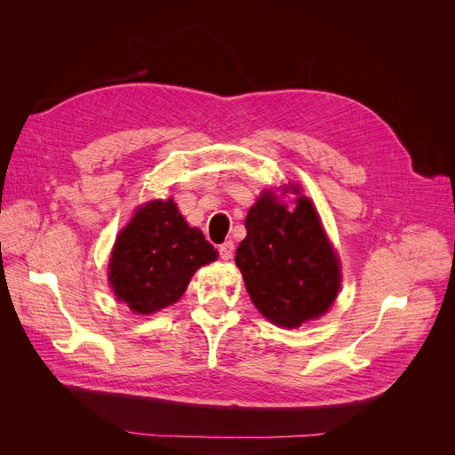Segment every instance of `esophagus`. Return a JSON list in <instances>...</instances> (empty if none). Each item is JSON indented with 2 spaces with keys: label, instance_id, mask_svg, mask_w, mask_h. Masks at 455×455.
<instances>
[{
  "label": "esophagus",
  "instance_id": "obj_1",
  "mask_svg": "<svg viewBox=\"0 0 455 455\" xmlns=\"http://www.w3.org/2000/svg\"><path fill=\"white\" fill-rule=\"evenodd\" d=\"M233 251H235V244H233V241H226V243L218 246V252H220V258H222V259H231Z\"/></svg>",
  "mask_w": 455,
  "mask_h": 455
}]
</instances>
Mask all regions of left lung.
<instances>
[{
	"label": "left lung",
	"mask_w": 455,
	"mask_h": 455,
	"mask_svg": "<svg viewBox=\"0 0 455 455\" xmlns=\"http://www.w3.org/2000/svg\"><path fill=\"white\" fill-rule=\"evenodd\" d=\"M244 228L235 264L259 313L286 328L324 315L339 291V264L311 201L301 196L288 211L266 191Z\"/></svg>",
	"instance_id": "obj_1"
}]
</instances>
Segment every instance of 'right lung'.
I'll return each instance as SVG.
<instances>
[{"label": "right lung", "mask_w": 455, "mask_h": 455, "mask_svg": "<svg viewBox=\"0 0 455 455\" xmlns=\"http://www.w3.org/2000/svg\"><path fill=\"white\" fill-rule=\"evenodd\" d=\"M218 258L203 231L189 228L172 199L151 201L119 233L109 258V284L117 299L149 315L182 298L201 266Z\"/></svg>", "instance_id": "add662e5"}]
</instances>
